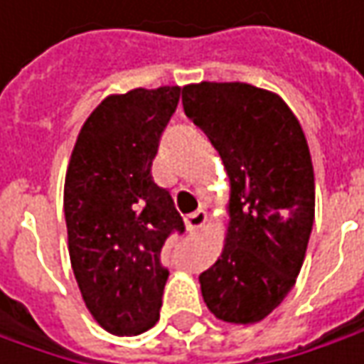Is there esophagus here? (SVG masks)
I'll return each instance as SVG.
<instances>
[{
  "mask_svg": "<svg viewBox=\"0 0 364 364\" xmlns=\"http://www.w3.org/2000/svg\"><path fill=\"white\" fill-rule=\"evenodd\" d=\"M184 220H186V229H188L190 232L196 231V229H200L204 223H206V210H203V208H198V210L190 213L188 217L184 218Z\"/></svg>",
  "mask_w": 364,
  "mask_h": 364,
  "instance_id": "34e87169",
  "label": "esophagus"
}]
</instances>
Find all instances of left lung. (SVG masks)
I'll list each match as a JSON object with an SVG mask.
<instances>
[{
  "instance_id": "8db88e82",
  "label": "left lung",
  "mask_w": 364,
  "mask_h": 364,
  "mask_svg": "<svg viewBox=\"0 0 364 364\" xmlns=\"http://www.w3.org/2000/svg\"><path fill=\"white\" fill-rule=\"evenodd\" d=\"M184 113L218 151L231 182L223 253L200 273L218 320L255 324L284 301L314 225V168L300 121L279 95L247 82L182 89Z\"/></svg>"
}]
</instances>
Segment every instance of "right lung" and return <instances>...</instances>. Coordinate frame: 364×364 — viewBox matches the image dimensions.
Segmentation results:
<instances>
[{"label": "right lung", "mask_w": 364, "mask_h": 364, "mask_svg": "<svg viewBox=\"0 0 364 364\" xmlns=\"http://www.w3.org/2000/svg\"><path fill=\"white\" fill-rule=\"evenodd\" d=\"M182 89L109 95L85 121L64 180L68 253L92 318L135 336L160 320L168 269L161 247L184 220L151 178L161 132Z\"/></svg>", "instance_id": "obj_1"}]
</instances>
